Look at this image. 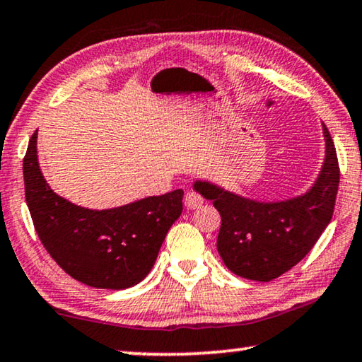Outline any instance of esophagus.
Returning <instances> with one entry per match:
<instances>
[{
    "mask_svg": "<svg viewBox=\"0 0 362 362\" xmlns=\"http://www.w3.org/2000/svg\"><path fill=\"white\" fill-rule=\"evenodd\" d=\"M183 203H185V206L188 209H197L203 204V198L195 192H187L185 198H183Z\"/></svg>",
    "mask_w": 362,
    "mask_h": 362,
    "instance_id": "34e87169",
    "label": "esophagus"
}]
</instances>
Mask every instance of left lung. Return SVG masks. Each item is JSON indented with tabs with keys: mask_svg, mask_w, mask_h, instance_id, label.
Masks as SVG:
<instances>
[{
	"mask_svg": "<svg viewBox=\"0 0 362 362\" xmlns=\"http://www.w3.org/2000/svg\"><path fill=\"white\" fill-rule=\"evenodd\" d=\"M325 160L312 188L304 195L262 203L197 180L195 190L211 199L221 214L218 252L237 276L272 281L293 268L312 250L332 221L339 183L335 144L328 128Z\"/></svg>",
	"mask_w": 362,
	"mask_h": 362,
	"instance_id": "left-lung-1",
	"label": "left lung"
}]
</instances>
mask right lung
Listing matches in <instances>:
<instances>
[{"instance_id":"add662e5","label":"right lung","mask_w":362,"mask_h":362,"mask_svg":"<svg viewBox=\"0 0 362 362\" xmlns=\"http://www.w3.org/2000/svg\"><path fill=\"white\" fill-rule=\"evenodd\" d=\"M25 202L39 239L69 276L99 289H127L148 276L170 226L182 214L183 190L112 209L81 208L57 195L37 160V132L24 156Z\"/></svg>"}]
</instances>
